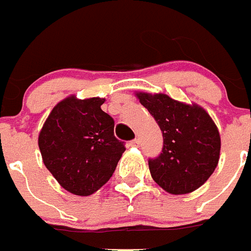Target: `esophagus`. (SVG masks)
Here are the masks:
<instances>
[{
	"label": "esophagus",
	"instance_id": "obj_1",
	"mask_svg": "<svg viewBox=\"0 0 251 251\" xmlns=\"http://www.w3.org/2000/svg\"><path fill=\"white\" fill-rule=\"evenodd\" d=\"M129 145H131L132 148H138V145H140V140H138V138L132 140V141L129 142Z\"/></svg>",
	"mask_w": 251,
	"mask_h": 251
}]
</instances>
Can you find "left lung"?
Returning a JSON list of instances; mask_svg holds the SVG:
<instances>
[{"instance_id":"8db88e82","label":"left lung","mask_w":251,"mask_h":251,"mask_svg":"<svg viewBox=\"0 0 251 251\" xmlns=\"http://www.w3.org/2000/svg\"><path fill=\"white\" fill-rule=\"evenodd\" d=\"M163 135L159 157L149 159L151 177L171 194L198 189L215 171L220 157V135L216 124L197 103L176 101L167 94L137 92Z\"/></svg>"}]
</instances>
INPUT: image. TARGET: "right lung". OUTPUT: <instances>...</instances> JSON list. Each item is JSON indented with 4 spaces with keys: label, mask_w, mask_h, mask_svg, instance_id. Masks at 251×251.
Here are the masks:
<instances>
[{
    "label": "right lung",
    "mask_w": 251,
    "mask_h": 251,
    "mask_svg": "<svg viewBox=\"0 0 251 251\" xmlns=\"http://www.w3.org/2000/svg\"><path fill=\"white\" fill-rule=\"evenodd\" d=\"M103 102L69 96L54 106L40 131L45 167L75 196H91L105 185L126 150L114 136V119L102 111Z\"/></svg>",
    "instance_id": "right-lung-1"
}]
</instances>
